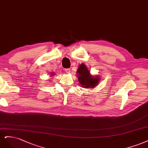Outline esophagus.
<instances>
[{"label":"esophagus","mask_w":148,"mask_h":148,"mask_svg":"<svg viewBox=\"0 0 148 148\" xmlns=\"http://www.w3.org/2000/svg\"><path fill=\"white\" fill-rule=\"evenodd\" d=\"M70 71H71V69H65L66 73H68V74L70 73Z\"/></svg>","instance_id":"1"}]
</instances>
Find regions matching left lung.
Instances as JSON below:
<instances>
[{
  "label": "left lung",
  "mask_w": 148,
  "mask_h": 148,
  "mask_svg": "<svg viewBox=\"0 0 148 148\" xmlns=\"http://www.w3.org/2000/svg\"><path fill=\"white\" fill-rule=\"evenodd\" d=\"M78 81L81 86L85 88H93L99 84L100 77L99 75H93L85 64L82 63L79 66L77 72Z\"/></svg>",
  "instance_id": "obj_1"
}]
</instances>
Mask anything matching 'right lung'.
Segmentation results:
<instances>
[{
	"mask_svg": "<svg viewBox=\"0 0 148 148\" xmlns=\"http://www.w3.org/2000/svg\"><path fill=\"white\" fill-rule=\"evenodd\" d=\"M55 75V74L54 73H51V74H50V77H53V75Z\"/></svg>",
	"mask_w": 148,
	"mask_h": 148,
	"instance_id": "obj_1",
	"label": "right lung"
}]
</instances>
